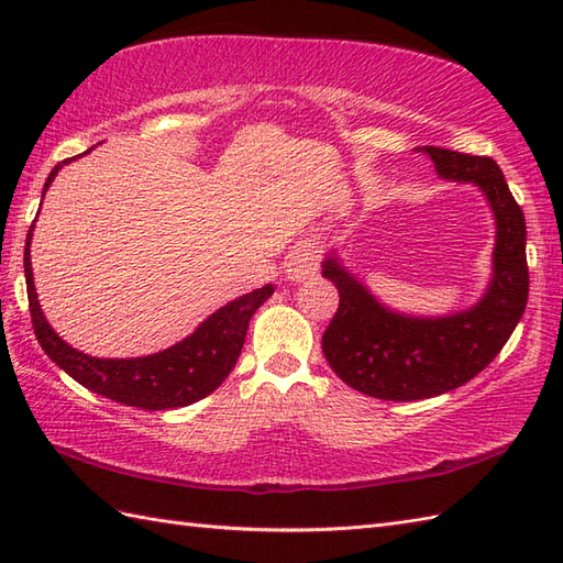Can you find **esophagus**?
I'll return each instance as SVG.
<instances>
[{
  "label": "esophagus",
  "mask_w": 563,
  "mask_h": 563,
  "mask_svg": "<svg viewBox=\"0 0 563 563\" xmlns=\"http://www.w3.org/2000/svg\"><path fill=\"white\" fill-rule=\"evenodd\" d=\"M319 268V251L312 244H297L292 249V254L288 256V263H285V273H288V278L300 283L312 278Z\"/></svg>",
  "instance_id": "obj_1"
}]
</instances>
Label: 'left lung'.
Returning <instances> with one entry per match:
<instances>
[{"mask_svg": "<svg viewBox=\"0 0 563 563\" xmlns=\"http://www.w3.org/2000/svg\"><path fill=\"white\" fill-rule=\"evenodd\" d=\"M442 178L482 188L496 218L494 275L472 309L448 317L399 314L375 300L336 256L324 278L336 285L339 309L321 336V351L345 385L387 401H416L462 387L504 349L528 305L525 214L492 157L423 147Z\"/></svg>", "mask_w": 563, "mask_h": 563, "instance_id": "1", "label": "left lung"}]
</instances>
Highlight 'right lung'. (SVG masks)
Listing matches in <instances>:
<instances>
[{"label":"right lung","instance_id":"add662e5","mask_svg":"<svg viewBox=\"0 0 563 563\" xmlns=\"http://www.w3.org/2000/svg\"><path fill=\"white\" fill-rule=\"evenodd\" d=\"M69 162L71 159L59 162L51 172L43 186V196L51 188L57 172L63 169V164ZM31 236L33 224L26 236V251H23V271H26L33 331L41 349L71 379H77L81 387L97 391L106 399L137 406V409L145 411L178 409V406L196 404L198 399L218 389L227 375L232 373L236 357L244 349L251 317L273 295V285H263V288L254 292L236 297V300L220 307L218 312L202 321L188 339L178 341L162 353L145 357H121V361L91 357L67 345L45 321L38 295H35L33 288Z\"/></svg>","mask_w":563,"mask_h":563}]
</instances>
